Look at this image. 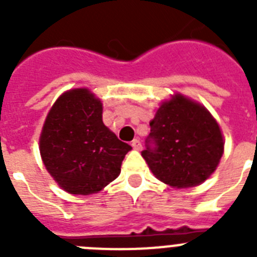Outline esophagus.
Instances as JSON below:
<instances>
[{
    "instance_id": "obj_1",
    "label": "esophagus",
    "mask_w": 257,
    "mask_h": 257,
    "mask_svg": "<svg viewBox=\"0 0 257 257\" xmlns=\"http://www.w3.org/2000/svg\"><path fill=\"white\" fill-rule=\"evenodd\" d=\"M131 145H133V148L134 149H142V142H140L139 139H134L133 143H131Z\"/></svg>"
}]
</instances>
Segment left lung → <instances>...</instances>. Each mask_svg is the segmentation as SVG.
<instances>
[{
  "mask_svg": "<svg viewBox=\"0 0 257 257\" xmlns=\"http://www.w3.org/2000/svg\"><path fill=\"white\" fill-rule=\"evenodd\" d=\"M149 124L142 156L157 179L175 188H189L216 170L224 140L205 106L179 94L160 106Z\"/></svg>",
  "mask_w": 257,
  "mask_h": 257,
  "instance_id": "left-lung-1",
  "label": "left lung"
}]
</instances>
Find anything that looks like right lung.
Masks as SVG:
<instances>
[{"label":"right lung","instance_id":"1","mask_svg":"<svg viewBox=\"0 0 257 257\" xmlns=\"http://www.w3.org/2000/svg\"><path fill=\"white\" fill-rule=\"evenodd\" d=\"M103 105L87 88L64 92L52 105L40 138L42 161L70 194H92L121 172L131 147L101 119Z\"/></svg>","mask_w":257,"mask_h":257}]
</instances>
